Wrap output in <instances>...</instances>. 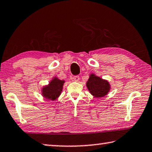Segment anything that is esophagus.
<instances>
[{
    "instance_id": "obj_1",
    "label": "esophagus",
    "mask_w": 152,
    "mask_h": 152,
    "mask_svg": "<svg viewBox=\"0 0 152 152\" xmlns=\"http://www.w3.org/2000/svg\"><path fill=\"white\" fill-rule=\"evenodd\" d=\"M79 79H80V78H79V76H75V77H73V80L75 81L78 82L79 81Z\"/></svg>"
}]
</instances>
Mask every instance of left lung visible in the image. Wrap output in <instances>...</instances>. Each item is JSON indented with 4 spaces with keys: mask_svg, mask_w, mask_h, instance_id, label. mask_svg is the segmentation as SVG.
Here are the masks:
<instances>
[{
    "mask_svg": "<svg viewBox=\"0 0 152 152\" xmlns=\"http://www.w3.org/2000/svg\"><path fill=\"white\" fill-rule=\"evenodd\" d=\"M86 86L89 92L96 98L106 96L111 89L110 83L95 73L89 75L88 80L86 82Z\"/></svg>",
    "mask_w": 152,
    "mask_h": 152,
    "instance_id": "left-lung-1",
    "label": "left lung"
}]
</instances>
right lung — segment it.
Masks as SVG:
<instances>
[{
	"label": "right lung",
	"mask_w": 152,
	"mask_h": 152,
	"mask_svg": "<svg viewBox=\"0 0 152 152\" xmlns=\"http://www.w3.org/2000/svg\"><path fill=\"white\" fill-rule=\"evenodd\" d=\"M64 80H61L58 77H53L48 84L44 86L41 89V95L47 100L54 102L59 98L63 91Z\"/></svg>",
	"instance_id": "1"
}]
</instances>
